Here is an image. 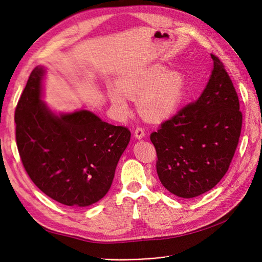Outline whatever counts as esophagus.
I'll return each mask as SVG.
<instances>
[{"label":"esophagus","instance_id":"obj_1","mask_svg":"<svg viewBox=\"0 0 262 262\" xmlns=\"http://www.w3.org/2000/svg\"><path fill=\"white\" fill-rule=\"evenodd\" d=\"M134 135H135V137L137 138V139H142V138L144 137V136H145V133H144V129H143L142 127L138 126L137 128L135 129Z\"/></svg>","mask_w":262,"mask_h":262}]
</instances>
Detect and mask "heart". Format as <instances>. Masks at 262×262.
<instances>
[{
	"mask_svg": "<svg viewBox=\"0 0 262 262\" xmlns=\"http://www.w3.org/2000/svg\"><path fill=\"white\" fill-rule=\"evenodd\" d=\"M118 83L108 86L109 100L118 115L127 116L129 96H138L142 117L154 122L173 115L184 98L186 85L183 74L167 70L162 64H153L123 75Z\"/></svg>",
	"mask_w": 262,
	"mask_h": 262,
	"instance_id": "b5f03b06",
	"label": "heart"
}]
</instances>
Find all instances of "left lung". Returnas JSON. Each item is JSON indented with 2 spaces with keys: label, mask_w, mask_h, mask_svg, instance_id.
Wrapping results in <instances>:
<instances>
[{
  "label": "left lung",
  "mask_w": 262,
  "mask_h": 262,
  "mask_svg": "<svg viewBox=\"0 0 262 262\" xmlns=\"http://www.w3.org/2000/svg\"><path fill=\"white\" fill-rule=\"evenodd\" d=\"M213 70L200 97L165 121L151 141L164 187L181 198L212 189L228 171L242 128L236 91L224 64L211 54Z\"/></svg>",
  "instance_id": "1"
}]
</instances>
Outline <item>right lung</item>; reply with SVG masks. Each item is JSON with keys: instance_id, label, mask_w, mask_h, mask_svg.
Wrapping results in <instances>:
<instances>
[{"instance_id": "1", "label": "right lung", "mask_w": 262, "mask_h": 262, "mask_svg": "<svg viewBox=\"0 0 262 262\" xmlns=\"http://www.w3.org/2000/svg\"><path fill=\"white\" fill-rule=\"evenodd\" d=\"M45 74L43 66L34 68L16 107L20 158L48 197L68 207H89L110 189L130 132L89 110L54 113L41 99Z\"/></svg>"}]
</instances>
